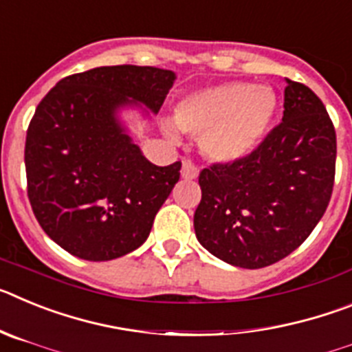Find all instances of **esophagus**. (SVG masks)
<instances>
[{"mask_svg":"<svg viewBox=\"0 0 352 352\" xmlns=\"http://www.w3.org/2000/svg\"><path fill=\"white\" fill-rule=\"evenodd\" d=\"M197 166H195L192 160H183V167H182V176L185 179H194L197 178Z\"/></svg>","mask_w":352,"mask_h":352,"instance_id":"34e87169","label":"esophagus"}]
</instances>
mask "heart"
Segmentation results:
<instances>
[{"instance_id":"heart-1","label":"heart","mask_w":352,"mask_h":352,"mask_svg":"<svg viewBox=\"0 0 352 352\" xmlns=\"http://www.w3.org/2000/svg\"><path fill=\"white\" fill-rule=\"evenodd\" d=\"M276 111L270 86L226 82L190 93L176 107L174 121L192 138H203V151L213 160L231 162L256 148Z\"/></svg>"}]
</instances>
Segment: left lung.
<instances>
[{
  "label": "left lung",
  "mask_w": 352,
  "mask_h": 352,
  "mask_svg": "<svg viewBox=\"0 0 352 352\" xmlns=\"http://www.w3.org/2000/svg\"><path fill=\"white\" fill-rule=\"evenodd\" d=\"M337 133L321 98L287 79L282 123L245 157L201 170L199 243L232 266L257 270L296 250L331 199Z\"/></svg>",
  "instance_id": "left-lung-1"
}]
</instances>
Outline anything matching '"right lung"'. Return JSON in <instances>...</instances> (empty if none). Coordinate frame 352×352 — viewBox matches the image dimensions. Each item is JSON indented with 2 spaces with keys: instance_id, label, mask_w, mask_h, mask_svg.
<instances>
[{
  "instance_id": "right-lung-1",
  "label": "right lung",
  "mask_w": 352,
  "mask_h": 352,
  "mask_svg": "<svg viewBox=\"0 0 352 352\" xmlns=\"http://www.w3.org/2000/svg\"><path fill=\"white\" fill-rule=\"evenodd\" d=\"M174 74L116 65L74 74L43 96L28 126V197L45 234L86 261L141 247L179 179L182 162L142 157L114 113L130 98L158 113Z\"/></svg>"
}]
</instances>
